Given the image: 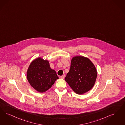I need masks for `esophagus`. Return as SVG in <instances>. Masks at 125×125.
<instances>
[{
    "instance_id": "1",
    "label": "esophagus",
    "mask_w": 125,
    "mask_h": 125,
    "mask_svg": "<svg viewBox=\"0 0 125 125\" xmlns=\"http://www.w3.org/2000/svg\"><path fill=\"white\" fill-rule=\"evenodd\" d=\"M65 75H64V74L60 76V78H61V79H64L65 78Z\"/></svg>"
}]
</instances>
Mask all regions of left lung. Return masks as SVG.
I'll use <instances>...</instances> for the list:
<instances>
[{
    "label": "left lung",
    "instance_id": "8db88e82",
    "mask_svg": "<svg viewBox=\"0 0 125 125\" xmlns=\"http://www.w3.org/2000/svg\"><path fill=\"white\" fill-rule=\"evenodd\" d=\"M97 75L95 66L88 58L77 56L72 59L65 80L75 93L83 94L93 87Z\"/></svg>",
    "mask_w": 125,
    "mask_h": 125
}]
</instances>
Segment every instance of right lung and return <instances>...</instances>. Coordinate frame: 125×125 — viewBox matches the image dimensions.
Listing matches in <instances>:
<instances>
[{
    "label": "right lung",
    "mask_w": 125,
    "mask_h": 125,
    "mask_svg": "<svg viewBox=\"0 0 125 125\" xmlns=\"http://www.w3.org/2000/svg\"><path fill=\"white\" fill-rule=\"evenodd\" d=\"M27 79L30 85L40 93H44L54 84L59 78L49 62L39 57L33 60L28 68Z\"/></svg>",
    "instance_id": "obj_1"
}]
</instances>
